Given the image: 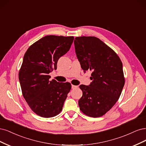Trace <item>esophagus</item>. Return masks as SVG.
Returning a JSON list of instances; mask_svg holds the SVG:
<instances>
[{
  "mask_svg": "<svg viewBox=\"0 0 146 146\" xmlns=\"http://www.w3.org/2000/svg\"><path fill=\"white\" fill-rule=\"evenodd\" d=\"M77 87H78V86H76L72 85V88H77Z\"/></svg>",
  "mask_w": 146,
  "mask_h": 146,
  "instance_id": "34e87169",
  "label": "esophagus"
}]
</instances>
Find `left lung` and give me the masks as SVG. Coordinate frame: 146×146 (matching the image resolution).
<instances>
[{
	"mask_svg": "<svg viewBox=\"0 0 146 146\" xmlns=\"http://www.w3.org/2000/svg\"><path fill=\"white\" fill-rule=\"evenodd\" d=\"M74 44L84 72H92L90 85L79 86L82 91L78 101L80 110L88 116L100 117L121 95L125 83L123 64L115 51L96 37H76Z\"/></svg>",
	"mask_w": 146,
	"mask_h": 146,
	"instance_id": "obj_1",
	"label": "left lung"
}]
</instances>
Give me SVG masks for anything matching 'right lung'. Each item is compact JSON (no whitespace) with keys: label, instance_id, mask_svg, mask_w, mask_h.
<instances>
[{"label":"right lung","instance_id":"right-lung-1","mask_svg":"<svg viewBox=\"0 0 146 146\" xmlns=\"http://www.w3.org/2000/svg\"><path fill=\"white\" fill-rule=\"evenodd\" d=\"M73 36H46L31 45L23 56L19 73L22 92L37 115L51 117L62 111L71 84L50 81L48 74L57 68L58 59L69 51Z\"/></svg>","mask_w":146,"mask_h":146}]
</instances>
